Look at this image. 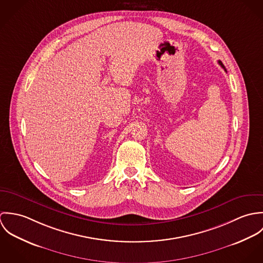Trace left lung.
I'll return each mask as SVG.
<instances>
[{
	"label": "left lung",
	"instance_id": "obj_1",
	"mask_svg": "<svg viewBox=\"0 0 263 263\" xmlns=\"http://www.w3.org/2000/svg\"><path fill=\"white\" fill-rule=\"evenodd\" d=\"M219 64H220V66H221V67H222V68H224V69H225V67H224V65H223V63H222V62H221V61H219ZM226 70V69H225Z\"/></svg>",
	"mask_w": 263,
	"mask_h": 263
}]
</instances>
